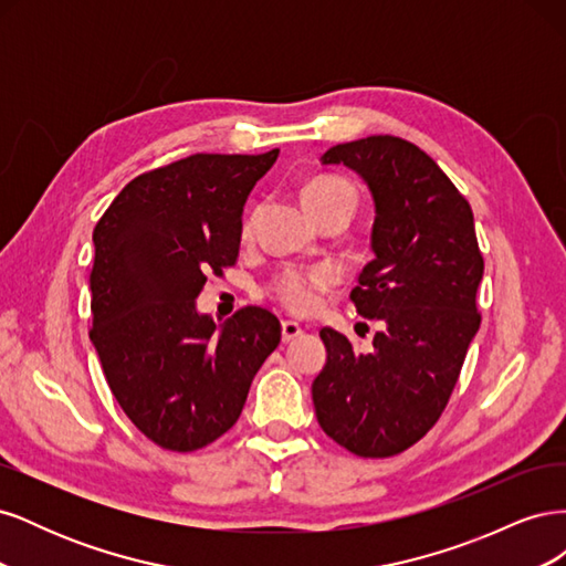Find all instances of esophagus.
Segmentation results:
<instances>
[{"label": "esophagus", "instance_id": "34e87169", "mask_svg": "<svg viewBox=\"0 0 566 566\" xmlns=\"http://www.w3.org/2000/svg\"><path fill=\"white\" fill-rule=\"evenodd\" d=\"M281 335H283V342H293L302 335V325L295 323V321H283L281 323Z\"/></svg>", "mask_w": 566, "mask_h": 566}]
</instances>
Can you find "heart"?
<instances>
[{
	"mask_svg": "<svg viewBox=\"0 0 566 566\" xmlns=\"http://www.w3.org/2000/svg\"><path fill=\"white\" fill-rule=\"evenodd\" d=\"M304 208L312 214H318L323 210L339 208V205H356V191L354 186L342 177H318L304 186L302 191ZM254 229V214L245 219V235H250ZM333 283V273L328 269H312V271H295L287 269L281 276L273 281L271 290L276 300L290 312H310L316 306L318 293Z\"/></svg>",
	"mask_w": 566,
	"mask_h": 566,
	"instance_id": "b5f03b06",
	"label": "heart"
}]
</instances>
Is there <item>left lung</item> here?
Listing matches in <instances>:
<instances>
[{
  "mask_svg": "<svg viewBox=\"0 0 566 566\" xmlns=\"http://www.w3.org/2000/svg\"><path fill=\"white\" fill-rule=\"evenodd\" d=\"M321 165H345L375 205V260L352 290L356 312L380 318L373 352L358 354L333 328L312 385L318 424L361 458H387L420 441L447 408L479 331L476 287L484 260L470 202L416 144L366 136L337 144Z\"/></svg>",
  "mask_w": 566,
  "mask_h": 566,
  "instance_id": "left-lung-1",
  "label": "left lung"
}]
</instances>
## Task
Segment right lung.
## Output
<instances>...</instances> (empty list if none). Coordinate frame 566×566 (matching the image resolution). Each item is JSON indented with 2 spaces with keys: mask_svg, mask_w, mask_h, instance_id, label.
I'll use <instances>...</instances> for the list:
<instances>
[{
  "mask_svg": "<svg viewBox=\"0 0 566 566\" xmlns=\"http://www.w3.org/2000/svg\"><path fill=\"white\" fill-rule=\"evenodd\" d=\"M279 158L198 156L132 179L94 229L92 345L127 418L169 451L229 432L279 347L281 323L245 306L224 325L200 314L205 273L233 266L243 208Z\"/></svg>",
  "mask_w": 566,
  "mask_h": 566,
  "instance_id": "1",
  "label": "right lung"
}]
</instances>
